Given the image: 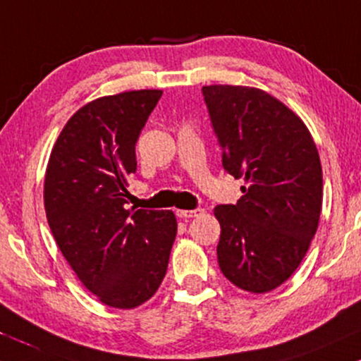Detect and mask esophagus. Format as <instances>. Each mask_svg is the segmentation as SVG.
I'll return each mask as SVG.
<instances>
[{
  "mask_svg": "<svg viewBox=\"0 0 361 361\" xmlns=\"http://www.w3.org/2000/svg\"><path fill=\"white\" fill-rule=\"evenodd\" d=\"M204 213V209L196 208V209H176V214L179 218H194V216H200V214Z\"/></svg>",
  "mask_w": 361,
  "mask_h": 361,
  "instance_id": "obj_1",
  "label": "esophagus"
}]
</instances>
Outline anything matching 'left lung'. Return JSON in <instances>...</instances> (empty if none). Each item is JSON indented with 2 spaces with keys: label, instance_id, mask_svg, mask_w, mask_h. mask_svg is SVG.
Returning <instances> with one entry per match:
<instances>
[{
  "label": "left lung",
  "instance_id": "8db88e82",
  "mask_svg": "<svg viewBox=\"0 0 361 361\" xmlns=\"http://www.w3.org/2000/svg\"><path fill=\"white\" fill-rule=\"evenodd\" d=\"M221 164L244 179L237 204H218L216 254L224 276L250 293L285 283L319 226L322 167L303 121L269 93L250 87H202Z\"/></svg>",
  "mask_w": 361,
  "mask_h": 361
}]
</instances>
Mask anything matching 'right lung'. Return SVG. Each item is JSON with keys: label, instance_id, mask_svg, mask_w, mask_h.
Returning a JSON list of instances; mask_svg holds the SVG:
<instances>
[{"label": "right lung", "instance_id": "add662e5", "mask_svg": "<svg viewBox=\"0 0 361 361\" xmlns=\"http://www.w3.org/2000/svg\"><path fill=\"white\" fill-rule=\"evenodd\" d=\"M161 90L100 97L76 111L44 180L47 224L71 269L100 302L135 309L155 295L177 233L172 212L126 209L135 147Z\"/></svg>", "mask_w": 361, "mask_h": 361}]
</instances>
